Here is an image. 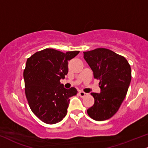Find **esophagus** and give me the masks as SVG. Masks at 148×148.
Masks as SVG:
<instances>
[{"mask_svg":"<svg viewBox=\"0 0 148 148\" xmlns=\"http://www.w3.org/2000/svg\"><path fill=\"white\" fill-rule=\"evenodd\" d=\"M78 94H79V95L81 97H84L87 95V93H86L84 92H82V91H79Z\"/></svg>","mask_w":148,"mask_h":148,"instance_id":"1","label":"esophagus"}]
</instances>
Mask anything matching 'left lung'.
Listing matches in <instances>:
<instances>
[{"label": "left lung", "mask_w": 148, "mask_h": 148, "mask_svg": "<svg viewBox=\"0 0 148 148\" xmlns=\"http://www.w3.org/2000/svg\"><path fill=\"white\" fill-rule=\"evenodd\" d=\"M84 58L95 78L100 80L99 93L92 92L95 103L87 110L96 121L108 119L117 112L131 82V68L123 56L104 48L84 52Z\"/></svg>", "instance_id": "left-lung-1"}]
</instances>
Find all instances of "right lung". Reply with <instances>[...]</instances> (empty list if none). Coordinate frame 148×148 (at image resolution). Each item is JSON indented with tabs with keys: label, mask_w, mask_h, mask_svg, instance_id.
<instances>
[{
	"label": "right lung",
	"mask_w": 148,
	"mask_h": 148,
	"mask_svg": "<svg viewBox=\"0 0 148 148\" xmlns=\"http://www.w3.org/2000/svg\"><path fill=\"white\" fill-rule=\"evenodd\" d=\"M79 53L45 49L27 60L23 73L25 95L31 110L45 123L61 121L67 114L69 98L77 93L74 87L65 88L60 80L68 73L69 60Z\"/></svg>",
	"instance_id": "obj_1"
}]
</instances>
